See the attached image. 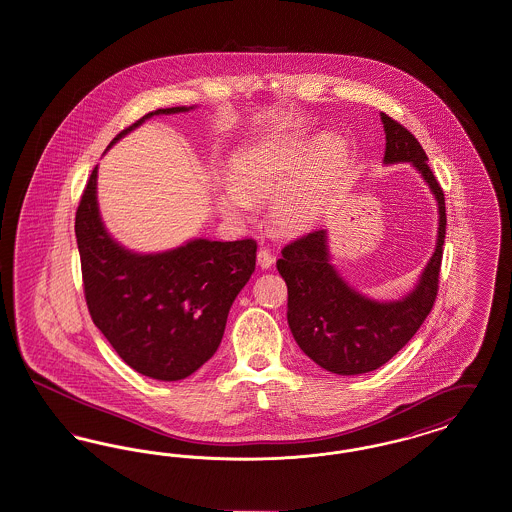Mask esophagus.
<instances>
[{"instance_id":"esophagus-1","label":"esophagus","mask_w":512,"mask_h":512,"mask_svg":"<svg viewBox=\"0 0 512 512\" xmlns=\"http://www.w3.org/2000/svg\"><path fill=\"white\" fill-rule=\"evenodd\" d=\"M257 263L261 268H270L274 265V255L268 249H259L257 253Z\"/></svg>"}]
</instances>
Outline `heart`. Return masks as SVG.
I'll return each mask as SVG.
<instances>
[{"instance_id":"b5f03b06","label":"heart","mask_w":512,"mask_h":512,"mask_svg":"<svg viewBox=\"0 0 512 512\" xmlns=\"http://www.w3.org/2000/svg\"><path fill=\"white\" fill-rule=\"evenodd\" d=\"M343 161L336 138H322L313 149L305 134L268 138L240 151L228 171L230 182L215 184V199L228 219H251V201H268V217L286 234H301L315 226L326 180Z\"/></svg>"}]
</instances>
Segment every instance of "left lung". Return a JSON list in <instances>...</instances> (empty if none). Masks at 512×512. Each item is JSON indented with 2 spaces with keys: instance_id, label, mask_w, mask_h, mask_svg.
<instances>
[{
  "instance_id": "obj_1",
  "label": "left lung",
  "mask_w": 512,
  "mask_h": 512,
  "mask_svg": "<svg viewBox=\"0 0 512 512\" xmlns=\"http://www.w3.org/2000/svg\"><path fill=\"white\" fill-rule=\"evenodd\" d=\"M386 132L384 165L411 163L438 203L436 247L413 290L401 299L378 301L355 290L332 265L328 230H315L282 249L276 268L288 286V324L293 340L318 366L341 376L386 365L430 315L445 242V197L428 157L413 134L380 113Z\"/></svg>"
}]
</instances>
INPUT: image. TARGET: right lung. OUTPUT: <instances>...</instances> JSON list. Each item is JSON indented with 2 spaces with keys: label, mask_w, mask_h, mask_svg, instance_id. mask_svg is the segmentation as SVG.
Here are the masks:
<instances>
[{
  "label": "right lung",
  "mask_w": 512,
  "mask_h": 512,
  "mask_svg": "<svg viewBox=\"0 0 512 512\" xmlns=\"http://www.w3.org/2000/svg\"><path fill=\"white\" fill-rule=\"evenodd\" d=\"M192 109L151 111L109 147L151 117ZM74 232L88 311L126 365L147 378L176 382L217 353L230 307L255 270L253 240L194 238L159 253L132 251L101 220L98 165L80 199Z\"/></svg>",
  "instance_id": "add662e5"
}]
</instances>
